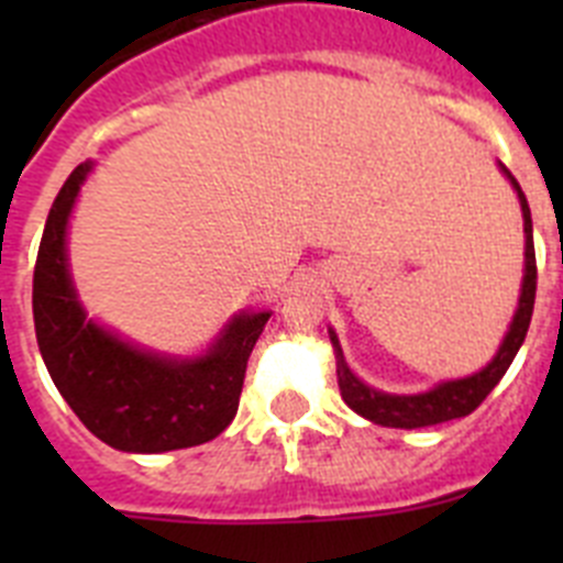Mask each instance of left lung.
<instances>
[{"label":"left lung","instance_id":"left-lung-1","mask_svg":"<svg viewBox=\"0 0 563 563\" xmlns=\"http://www.w3.org/2000/svg\"><path fill=\"white\" fill-rule=\"evenodd\" d=\"M501 174H505L510 186H514L516 197L521 206V220H525V278H521L519 307L514 312V321L507 327L505 338H501L499 350L474 375L460 377V380H442L434 389L420 391V395H389L380 391L369 383H363L355 372L346 366L341 343H338L335 330H330L332 350H335V372H338V389H341L343 402L350 406L355 415L366 417V420L377 422V426H389V429H422V426H437V422H449L456 417H465L494 391L496 383L505 377L510 369L516 352L525 343L527 327L533 318L536 305V247H533V220H530V206L516 183V177L507 172L499 163Z\"/></svg>","mask_w":563,"mask_h":563}]
</instances>
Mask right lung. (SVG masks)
Instances as JSON below:
<instances>
[{
	"mask_svg": "<svg viewBox=\"0 0 563 563\" xmlns=\"http://www.w3.org/2000/svg\"><path fill=\"white\" fill-rule=\"evenodd\" d=\"M89 172L92 161L69 174L38 245L33 321L44 366L78 420L112 449L163 454L202 445L236 417L247 357L271 310H242L194 357L143 350L87 318L69 276L67 225Z\"/></svg>",
	"mask_w": 563,
	"mask_h": 563,
	"instance_id": "obj_1",
	"label": "right lung"
}]
</instances>
